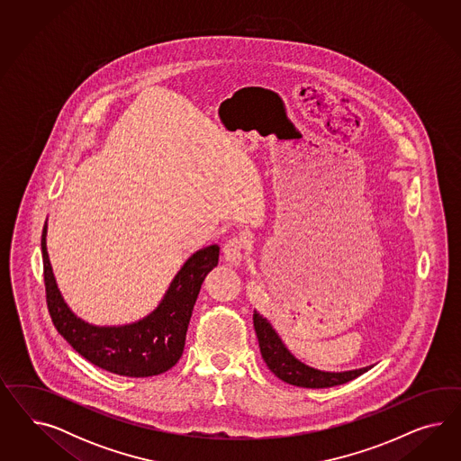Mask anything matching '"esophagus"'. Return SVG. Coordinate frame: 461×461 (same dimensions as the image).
I'll return each mask as SVG.
<instances>
[{
  "instance_id": "obj_1",
  "label": "esophagus",
  "mask_w": 461,
  "mask_h": 461,
  "mask_svg": "<svg viewBox=\"0 0 461 461\" xmlns=\"http://www.w3.org/2000/svg\"><path fill=\"white\" fill-rule=\"evenodd\" d=\"M243 250H245V240L240 237L230 238L223 247L224 260L230 266L238 267L243 260Z\"/></svg>"
}]
</instances>
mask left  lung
<instances>
[{"label":"left lung","instance_id":"8db88e82","mask_svg":"<svg viewBox=\"0 0 461 461\" xmlns=\"http://www.w3.org/2000/svg\"><path fill=\"white\" fill-rule=\"evenodd\" d=\"M253 328L258 338V347L262 358L266 360L267 366L272 374H276L280 380L306 389H326L347 384L353 378L360 377L365 372H368L374 365L345 370V372H326L314 368L311 365L301 362L291 349L285 347L279 333L274 330L268 320L260 316L257 311H253Z\"/></svg>","mask_w":461,"mask_h":461}]
</instances>
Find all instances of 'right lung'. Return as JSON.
<instances>
[{
  "mask_svg": "<svg viewBox=\"0 0 461 461\" xmlns=\"http://www.w3.org/2000/svg\"><path fill=\"white\" fill-rule=\"evenodd\" d=\"M43 279L47 306L59 335L87 362L123 377L160 375L179 362L187 326L204 277L218 266L220 247L194 251L168 284L152 312L139 321L99 326L79 318L57 285L47 251V223L42 231Z\"/></svg>",
  "mask_w": 461,
  "mask_h": 461,
  "instance_id": "add662e5",
  "label": "right lung"
}]
</instances>
